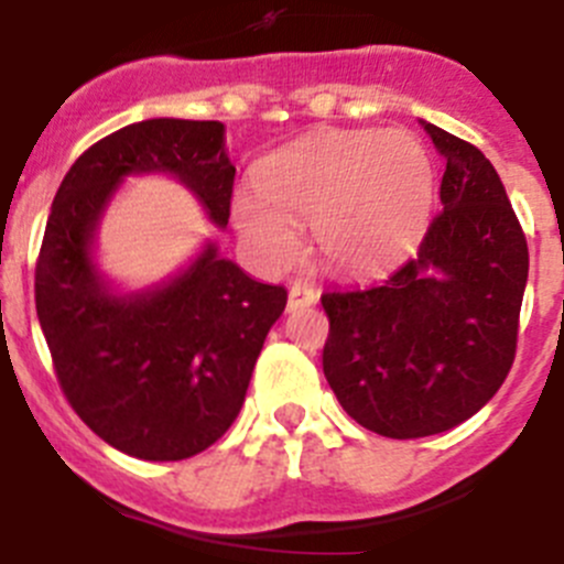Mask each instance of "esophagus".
Masks as SVG:
<instances>
[{
  "label": "esophagus",
  "mask_w": 564,
  "mask_h": 564,
  "mask_svg": "<svg viewBox=\"0 0 564 564\" xmlns=\"http://www.w3.org/2000/svg\"><path fill=\"white\" fill-rule=\"evenodd\" d=\"M318 300V292L311 283L303 281H294L292 289H289V311H297V308H308Z\"/></svg>",
  "instance_id": "obj_1"
}]
</instances>
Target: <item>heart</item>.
Here are the masks:
<instances>
[{
    "mask_svg": "<svg viewBox=\"0 0 564 564\" xmlns=\"http://www.w3.org/2000/svg\"><path fill=\"white\" fill-rule=\"evenodd\" d=\"M256 187L259 193H237L231 215L261 264L297 259V224H316L318 250L335 270L366 272L423 235L434 202V163L401 130H333L267 158Z\"/></svg>",
    "mask_w": 564,
    "mask_h": 564,
    "instance_id": "heart-1",
    "label": "heart"
}]
</instances>
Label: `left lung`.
<instances>
[{
    "label": "left lung",
    "instance_id": "obj_1",
    "mask_svg": "<svg viewBox=\"0 0 564 564\" xmlns=\"http://www.w3.org/2000/svg\"><path fill=\"white\" fill-rule=\"evenodd\" d=\"M423 124L445 174L442 213L417 253L373 286L322 294L324 377L351 420L390 440L442 434L502 388L529 272L524 229L491 161Z\"/></svg>",
    "mask_w": 564,
    "mask_h": 564
}]
</instances>
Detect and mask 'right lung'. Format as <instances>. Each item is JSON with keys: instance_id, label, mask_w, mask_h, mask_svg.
<instances>
[{"instance_id": "obj_1", "label": "right lung", "mask_w": 564, "mask_h": 564, "mask_svg": "<svg viewBox=\"0 0 564 564\" xmlns=\"http://www.w3.org/2000/svg\"><path fill=\"white\" fill-rule=\"evenodd\" d=\"M150 172L174 174L215 224H229L235 166L224 124H128L62 180L37 256L35 305L56 382L78 417L128 456L182 460L215 445L240 414L286 289L253 281L209 242L169 283L108 292L93 261L95 231L119 182Z\"/></svg>"}]
</instances>
